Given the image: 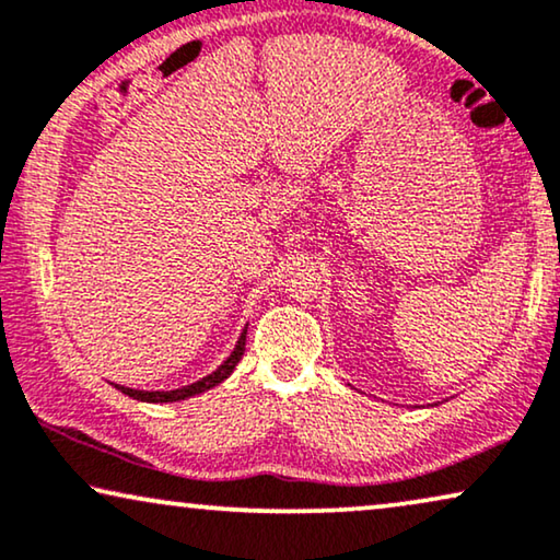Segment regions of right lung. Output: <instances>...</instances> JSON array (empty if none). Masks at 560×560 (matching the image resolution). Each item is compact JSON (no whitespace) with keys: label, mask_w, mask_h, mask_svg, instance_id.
Returning a JSON list of instances; mask_svg holds the SVG:
<instances>
[{"label":"right lung","mask_w":560,"mask_h":560,"mask_svg":"<svg viewBox=\"0 0 560 560\" xmlns=\"http://www.w3.org/2000/svg\"><path fill=\"white\" fill-rule=\"evenodd\" d=\"M243 350H245V330L241 335V340H237V346L230 358L218 371H212L210 376H205L202 382L191 384V386H184V389H174V392H140V389H128V386H117L119 392L128 394L132 399H140V401H178V399H186V397H194V394H202L207 389H212V386H218L225 382V378L233 374V369L237 366V361L243 358Z\"/></svg>","instance_id":"obj_1"}]
</instances>
